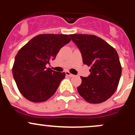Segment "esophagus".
Here are the masks:
<instances>
[{"mask_svg": "<svg viewBox=\"0 0 135 135\" xmlns=\"http://www.w3.org/2000/svg\"><path fill=\"white\" fill-rule=\"evenodd\" d=\"M65 74H66V76H70V77H73V76H74V75L72 74H71L70 71H65Z\"/></svg>", "mask_w": 135, "mask_h": 135, "instance_id": "esophagus-1", "label": "esophagus"}]
</instances>
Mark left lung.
Masks as SVG:
<instances>
[{
    "mask_svg": "<svg viewBox=\"0 0 135 135\" xmlns=\"http://www.w3.org/2000/svg\"><path fill=\"white\" fill-rule=\"evenodd\" d=\"M79 48L83 63L90 67V74L82 77L78 87L80 95L90 103H100L116 90L122 74L118 55L114 47L99 37L90 34H70Z\"/></svg>",
    "mask_w": 135,
    "mask_h": 135,
    "instance_id": "8db88e82",
    "label": "left lung"
}]
</instances>
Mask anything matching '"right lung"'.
<instances>
[{
  "mask_svg": "<svg viewBox=\"0 0 135 135\" xmlns=\"http://www.w3.org/2000/svg\"><path fill=\"white\" fill-rule=\"evenodd\" d=\"M67 34H40L20 49L15 57L12 72L21 95L34 103H40L53 96L65 78L46 65L55 59L61 47L69 43Z\"/></svg>",
  "mask_w": 135,
  "mask_h": 135,
  "instance_id": "obj_1",
  "label": "right lung"
}]
</instances>
